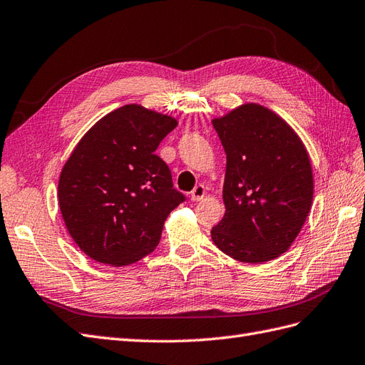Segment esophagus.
<instances>
[{"instance_id":"34e87169","label":"esophagus","mask_w":365,"mask_h":365,"mask_svg":"<svg viewBox=\"0 0 365 365\" xmlns=\"http://www.w3.org/2000/svg\"><path fill=\"white\" fill-rule=\"evenodd\" d=\"M205 194H206L205 186L203 185H197L195 188L192 190V192H191V200L192 202H202L205 199Z\"/></svg>"}]
</instances>
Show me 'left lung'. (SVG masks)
<instances>
[{"label":"left lung","mask_w":365,"mask_h":365,"mask_svg":"<svg viewBox=\"0 0 365 365\" xmlns=\"http://www.w3.org/2000/svg\"><path fill=\"white\" fill-rule=\"evenodd\" d=\"M212 125L226 153L225 215L211 237L222 252L262 264L292 246L310 212L314 174L306 145L275 111L242 103Z\"/></svg>","instance_id":"left-lung-1"}]
</instances>
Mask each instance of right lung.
Returning <instances> with one entry per match:
<instances>
[{
    "mask_svg": "<svg viewBox=\"0 0 365 365\" xmlns=\"http://www.w3.org/2000/svg\"><path fill=\"white\" fill-rule=\"evenodd\" d=\"M175 118L128 103L101 118L62 166L58 202L73 242L95 262L128 266L159 245L185 197L154 151Z\"/></svg>",
    "mask_w": 365,
    "mask_h": 365,
    "instance_id": "add662e5",
    "label": "right lung"
}]
</instances>
